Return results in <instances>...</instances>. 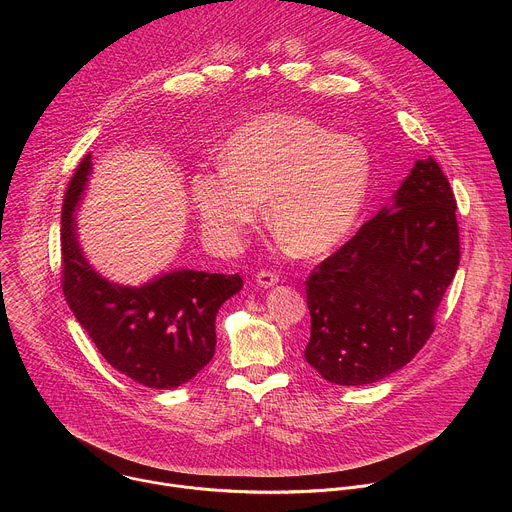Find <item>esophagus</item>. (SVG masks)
<instances>
[{
    "instance_id": "34e87169",
    "label": "esophagus",
    "mask_w": 512,
    "mask_h": 512,
    "mask_svg": "<svg viewBox=\"0 0 512 512\" xmlns=\"http://www.w3.org/2000/svg\"><path fill=\"white\" fill-rule=\"evenodd\" d=\"M255 281H257V285L259 287H273V285H277L279 283V275L277 273H273V271H259L257 275H255Z\"/></svg>"
}]
</instances>
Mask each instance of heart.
Segmentation results:
<instances>
[{
  "label": "heart",
  "instance_id": "1",
  "mask_svg": "<svg viewBox=\"0 0 512 512\" xmlns=\"http://www.w3.org/2000/svg\"><path fill=\"white\" fill-rule=\"evenodd\" d=\"M221 162L190 178L204 239L221 253L243 247L265 198L269 223L296 253L334 249L356 227L373 176L360 139L291 113L263 115L233 131Z\"/></svg>",
  "mask_w": 512,
  "mask_h": 512
}]
</instances>
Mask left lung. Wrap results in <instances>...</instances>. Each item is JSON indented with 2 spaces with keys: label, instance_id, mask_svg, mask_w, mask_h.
Returning <instances> with one entry per match:
<instances>
[{
  "label": "left lung",
  "instance_id": "obj_1",
  "mask_svg": "<svg viewBox=\"0 0 512 512\" xmlns=\"http://www.w3.org/2000/svg\"><path fill=\"white\" fill-rule=\"evenodd\" d=\"M460 265L456 198L433 158L306 281V360L330 383H377L421 350Z\"/></svg>",
  "mask_w": 512,
  "mask_h": 512
}]
</instances>
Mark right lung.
I'll return each instance as SVG.
<instances>
[{
  "instance_id": "1",
  "label": "right lung",
  "mask_w": 512,
  "mask_h": 512,
  "mask_svg": "<svg viewBox=\"0 0 512 512\" xmlns=\"http://www.w3.org/2000/svg\"><path fill=\"white\" fill-rule=\"evenodd\" d=\"M93 172L87 154L68 182L62 204V291L68 308L113 369L152 389L194 379L214 356V320L239 294V273L174 269L148 283L123 285L103 277L87 259L77 210Z\"/></svg>"
}]
</instances>
